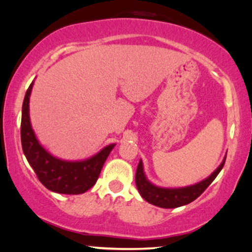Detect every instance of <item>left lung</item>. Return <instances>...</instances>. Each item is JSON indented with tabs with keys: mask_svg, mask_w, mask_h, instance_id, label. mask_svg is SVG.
I'll return each mask as SVG.
<instances>
[{
	"mask_svg": "<svg viewBox=\"0 0 252 252\" xmlns=\"http://www.w3.org/2000/svg\"><path fill=\"white\" fill-rule=\"evenodd\" d=\"M225 160L226 158L217 170L214 173H211V176L208 177L207 179L202 180L201 183H197L193 186L184 187V189H161V187L154 186L145 177L143 162L139 161L136 172V186L138 192L148 203L165 209L182 207V205L189 204L196 200L208 189V186L214 182L218 173L221 171L222 166L225 164Z\"/></svg>",
	"mask_w": 252,
	"mask_h": 252,
	"instance_id": "1",
	"label": "left lung"
}]
</instances>
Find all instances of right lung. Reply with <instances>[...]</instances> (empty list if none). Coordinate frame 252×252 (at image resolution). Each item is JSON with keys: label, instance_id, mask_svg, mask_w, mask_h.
<instances>
[{"label": "right lung", "instance_id": "obj_1", "mask_svg": "<svg viewBox=\"0 0 252 252\" xmlns=\"http://www.w3.org/2000/svg\"><path fill=\"white\" fill-rule=\"evenodd\" d=\"M33 83L28 87L21 113V146L28 163L43 186L60 194H82L97 182L102 165L114 145H108L89 160L68 162L56 158L38 143L30 121V95Z\"/></svg>", "mask_w": 252, "mask_h": 252}]
</instances>
